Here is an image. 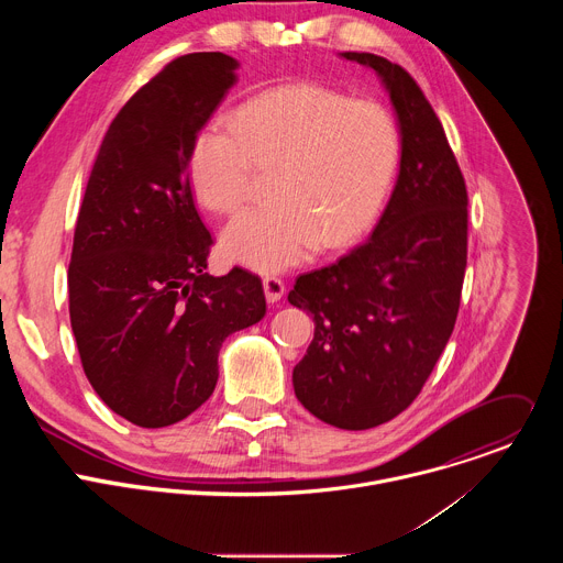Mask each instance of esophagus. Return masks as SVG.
<instances>
[{"instance_id":"1","label":"esophagus","mask_w":563,"mask_h":563,"mask_svg":"<svg viewBox=\"0 0 563 563\" xmlns=\"http://www.w3.org/2000/svg\"><path fill=\"white\" fill-rule=\"evenodd\" d=\"M263 289H265L267 302H278L283 298V294H285V283L280 278H276V276H267L263 280Z\"/></svg>"}]
</instances>
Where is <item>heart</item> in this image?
<instances>
[{"label":"heart","mask_w":563,"mask_h":563,"mask_svg":"<svg viewBox=\"0 0 563 563\" xmlns=\"http://www.w3.org/2000/svg\"><path fill=\"white\" fill-rule=\"evenodd\" d=\"M398 157L400 131L387 107L291 82L240 104L231 129L200 131L187 169L198 200L218 213L247 202L256 167L276 169V200L238 213L220 235L229 261L274 274L318 247L361 240L385 207Z\"/></svg>","instance_id":"1"}]
</instances>
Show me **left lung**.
Listing matches in <instances>:
<instances>
[{"instance_id":"obj_1","label":"left lung","mask_w":563,"mask_h":563,"mask_svg":"<svg viewBox=\"0 0 563 563\" xmlns=\"http://www.w3.org/2000/svg\"><path fill=\"white\" fill-rule=\"evenodd\" d=\"M341 57L380 77L398 120L400 167L367 243L289 291L313 318L291 380L316 419L367 430L412 404L450 341L467 263V191L412 75L374 53Z\"/></svg>"}]
</instances>
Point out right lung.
I'll list each match as a JSON object with an SVG mask.
<instances>
[{"instance_id":"obj_1","label":"right lung","mask_w":563,"mask_h":563,"mask_svg":"<svg viewBox=\"0 0 563 563\" xmlns=\"http://www.w3.org/2000/svg\"><path fill=\"white\" fill-rule=\"evenodd\" d=\"M238 59L169 62L115 115L79 207L68 265L70 328L104 404L140 428L187 419L213 394L224 339L265 316L258 276H209L211 233L189 183V151Z\"/></svg>"}]
</instances>
